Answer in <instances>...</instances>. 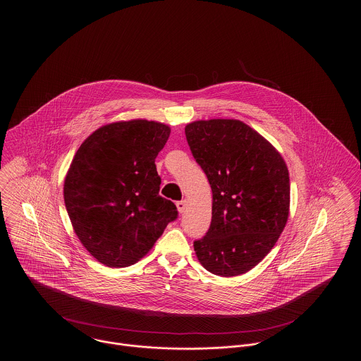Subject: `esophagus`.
I'll return each instance as SVG.
<instances>
[{"label": "esophagus", "mask_w": 361, "mask_h": 361, "mask_svg": "<svg viewBox=\"0 0 361 361\" xmlns=\"http://www.w3.org/2000/svg\"><path fill=\"white\" fill-rule=\"evenodd\" d=\"M176 206H177V209H178L180 214H184L187 207H188V203H187V200H180V202L176 203Z\"/></svg>", "instance_id": "esophagus-1"}]
</instances>
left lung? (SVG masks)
Masks as SVG:
<instances>
[{"mask_svg": "<svg viewBox=\"0 0 361 361\" xmlns=\"http://www.w3.org/2000/svg\"><path fill=\"white\" fill-rule=\"evenodd\" d=\"M185 137L212 189V219L206 235L193 242L196 256L214 275L246 274L271 252L287 224V165L240 121H193Z\"/></svg>", "mask_w": 361, "mask_h": 361, "instance_id": "left-lung-1", "label": "left lung"}]
</instances>
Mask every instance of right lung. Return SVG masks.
Masks as SVG:
<instances>
[{
  "instance_id": "obj_1",
  "label": "right lung",
  "mask_w": 361,
  "mask_h": 361,
  "mask_svg": "<svg viewBox=\"0 0 361 361\" xmlns=\"http://www.w3.org/2000/svg\"><path fill=\"white\" fill-rule=\"evenodd\" d=\"M169 134L157 121L112 123L86 137L73 158L63 187L66 209L86 250L106 267L135 264L178 216L158 193L155 168Z\"/></svg>"
}]
</instances>
